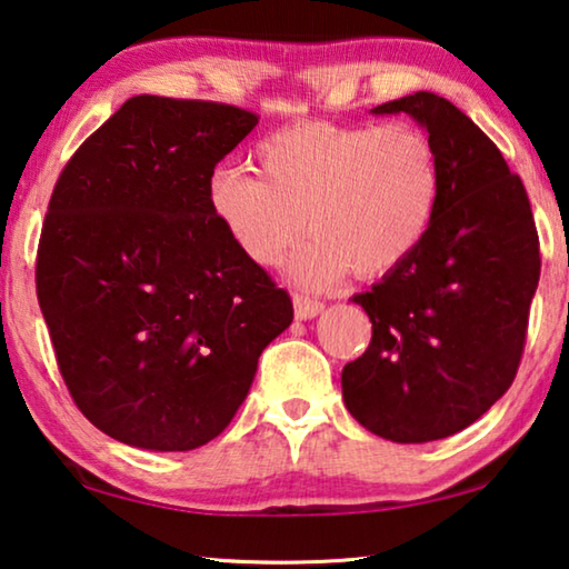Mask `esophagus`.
<instances>
[{
    "label": "esophagus",
    "mask_w": 569,
    "mask_h": 569,
    "mask_svg": "<svg viewBox=\"0 0 569 569\" xmlns=\"http://www.w3.org/2000/svg\"><path fill=\"white\" fill-rule=\"evenodd\" d=\"M318 312H323V302L318 300H310V298H295V318L298 320H312L318 316Z\"/></svg>",
    "instance_id": "esophagus-1"
}]
</instances>
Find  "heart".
<instances>
[{"label": "heart", "mask_w": 569, "mask_h": 569, "mask_svg": "<svg viewBox=\"0 0 569 569\" xmlns=\"http://www.w3.org/2000/svg\"><path fill=\"white\" fill-rule=\"evenodd\" d=\"M261 174L220 167L208 182L212 216L251 264L274 267L308 230L290 277L323 290L351 271L380 277L400 267L433 226L441 159L413 122L279 130L257 148Z\"/></svg>", "instance_id": "obj_1"}]
</instances>
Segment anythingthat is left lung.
<instances>
[{
	"mask_svg": "<svg viewBox=\"0 0 569 569\" xmlns=\"http://www.w3.org/2000/svg\"><path fill=\"white\" fill-rule=\"evenodd\" d=\"M400 112L439 148L441 200L423 243L353 295L372 341L341 390L367 431L426 443L472 426L513 382L541 259L529 194L498 146L433 92L372 110Z\"/></svg>",
	"mask_w": 569,
	"mask_h": 569,
	"instance_id": "left-lung-1",
	"label": "left lung"
}]
</instances>
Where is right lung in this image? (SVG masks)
<instances>
[{
  "label": "right lung",
  "mask_w": 569,
  "mask_h": 569,
  "mask_svg": "<svg viewBox=\"0 0 569 569\" xmlns=\"http://www.w3.org/2000/svg\"><path fill=\"white\" fill-rule=\"evenodd\" d=\"M230 104L138 94L56 182L38 302L81 413L128 447L223 433L292 302L212 216V171L257 128Z\"/></svg>",
  "instance_id": "right-lung-1"
}]
</instances>
